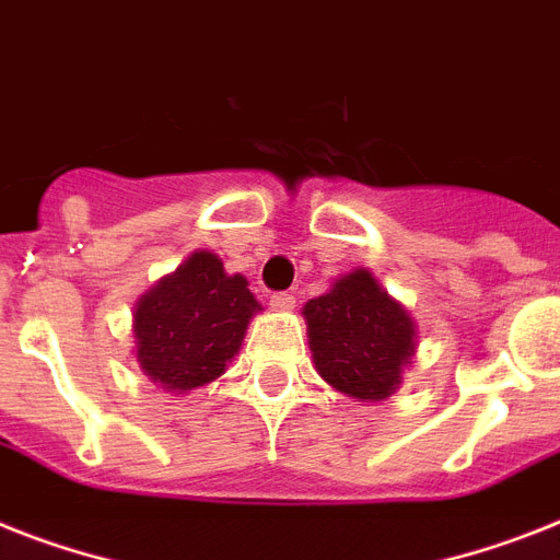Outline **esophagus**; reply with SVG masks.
Masks as SVG:
<instances>
[{
    "instance_id": "1",
    "label": "esophagus",
    "mask_w": 560,
    "mask_h": 560,
    "mask_svg": "<svg viewBox=\"0 0 560 560\" xmlns=\"http://www.w3.org/2000/svg\"><path fill=\"white\" fill-rule=\"evenodd\" d=\"M269 306L277 308V312H289V308H294V294L291 291H275L269 298Z\"/></svg>"
}]
</instances>
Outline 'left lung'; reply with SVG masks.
I'll list each match as a JSON object with an SVG mask.
<instances>
[{"label": "left lung", "instance_id": "8db88e82", "mask_svg": "<svg viewBox=\"0 0 560 560\" xmlns=\"http://www.w3.org/2000/svg\"><path fill=\"white\" fill-rule=\"evenodd\" d=\"M303 314L323 381L360 400H383L397 389L400 366L415 352V323L369 271L337 280Z\"/></svg>", "mask_w": 560, "mask_h": 560}]
</instances>
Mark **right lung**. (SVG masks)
Here are the masks:
<instances>
[{"mask_svg": "<svg viewBox=\"0 0 560 560\" xmlns=\"http://www.w3.org/2000/svg\"><path fill=\"white\" fill-rule=\"evenodd\" d=\"M257 308L246 277L225 275L211 252H194L137 303L133 337L142 372L168 392L211 383L237 354Z\"/></svg>", "mask_w": 560, "mask_h": 560, "instance_id": "1", "label": "right lung"}]
</instances>
